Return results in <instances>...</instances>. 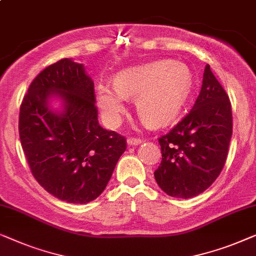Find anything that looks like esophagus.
<instances>
[{
	"instance_id": "obj_1",
	"label": "esophagus",
	"mask_w": 256,
	"mask_h": 256,
	"mask_svg": "<svg viewBox=\"0 0 256 256\" xmlns=\"http://www.w3.org/2000/svg\"><path fill=\"white\" fill-rule=\"evenodd\" d=\"M140 142H142V139L140 138H136V136H130L128 139V144L130 146H136V145H139Z\"/></svg>"
}]
</instances>
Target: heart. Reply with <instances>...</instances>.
<instances>
[{
	"instance_id": "1",
	"label": "heart",
	"mask_w": 256,
	"mask_h": 256,
	"mask_svg": "<svg viewBox=\"0 0 256 256\" xmlns=\"http://www.w3.org/2000/svg\"><path fill=\"white\" fill-rule=\"evenodd\" d=\"M114 87L98 84L96 98L108 123L116 125L125 111V100L136 96L139 117L150 126H162L174 120L188 98L192 74L180 61L128 67L114 75Z\"/></svg>"
}]
</instances>
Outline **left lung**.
I'll use <instances>...</instances> for the list:
<instances>
[{"label": "left lung", "instance_id": "obj_1", "mask_svg": "<svg viewBox=\"0 0 256 256\" xmlns=\"http://www.w3.org/2000/svg\"><path fill=\"white\" fill-rule=\"evenodd\" d=\"M228 95L206 64L192 109L161 136L156 183L167 195L192 198L205 192L224 168L232 136Z\"/></svg>", "mask_w": 256, "mask_h": 256}]
</instances>
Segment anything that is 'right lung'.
Masks as SVG:
<instances>
[{"label": "right lung", "instance_id": "add662e5", "mask_svg": "<svg viewBox=\"0 0 256 256\" xmlns=\"http://www.w3.org/2000/svg\"><path fill=\"white\" fill-rule=\"evenodd\" d=\"M54 94L62 110L49 108ZM95 100L84 64L61 59L36 76L20 104V139L32 175L67 203L97 198L126 150L125 136L100 126Z\"/></svg>", "mask_w": 256, "mask_h": 256}]
</instances>
